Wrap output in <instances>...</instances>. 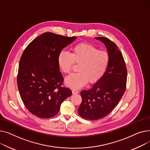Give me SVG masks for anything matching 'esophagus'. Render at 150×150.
<instances>
[{
    "mask_svg": "<svg viewBox=\"0 0 150 150\" xmlns=\"http://www.w3.org/2000/svg\"><path fill=\"white\" fill-rule=\"evenodd\" d=\"M78 93H79V91L77 90H72L73 94H77Z\"/></svg>",
    "mask_w": 150,
    "mask_h": 150,
    "instance_id": "obj_1",
    "label": "esophagus"
}]
</instances>
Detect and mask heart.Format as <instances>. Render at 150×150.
Segmentation results:
<instances>
[{
	"mask_svg": "<svg viewBox=\"0 0 150 150\" xmlns=\"http://www.w3.org/2000/svg\"><path fill=\"white\" fill-rule=\"evenodd\" d=\"M110 62L108 52L98 50L88 43H80L75 46L72 53L60 52L58 56V65L61 71L69 73L74 63L79 64L78 73L65 78L66 85L73 89H79L89 82L93 84L99 82L106 72Z\"/></svg>",
	"mask_w": 150,
	"mask_h": 150,
	"instance_id": "obj_1",
	"label": "heart"
}]
</instances>
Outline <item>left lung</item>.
<instances>
[{
  "instance_id": "1",
  "label": "left lung",
  "mask_w": 150,
  "mask_h": 150,
  "mask_svg": "<svg viewBox=\"0 0 150 150\" xmlns=\"http://www.w3.org/2000/svg\"><path fill=\"white\" fill-rule=\"evenodd\" d=\"M106 47L110 62L106 72L91 88L81 92L82 103L79 115L86 120H99L115 108L124 95L127 70L121 52L115 43L106 38H95Z\"/></svg>"
}]
</instances>
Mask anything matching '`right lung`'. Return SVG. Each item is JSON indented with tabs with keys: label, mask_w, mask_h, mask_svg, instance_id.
I'll return each instance as SVG.
<instances>
[{
	"label": "right lung",
	"mask_w": 150,
	"mask_h": 150,
	"mask_svg": "<svg viewBox=\"0 0 150 150\" xmlns=\"http://www.w3.org/2000/svg\"><path fill=\"white\" fill-rule=\"evenodd\" d=\"M52 33H44L26 47L21 57L17 82L27 110L39 118L58 113L61 103L72 94L62 87L64 78L58 65L62 50L76 40Z\"/></svg>",
	"instance_id": "obj_1"
}]
</instances>
